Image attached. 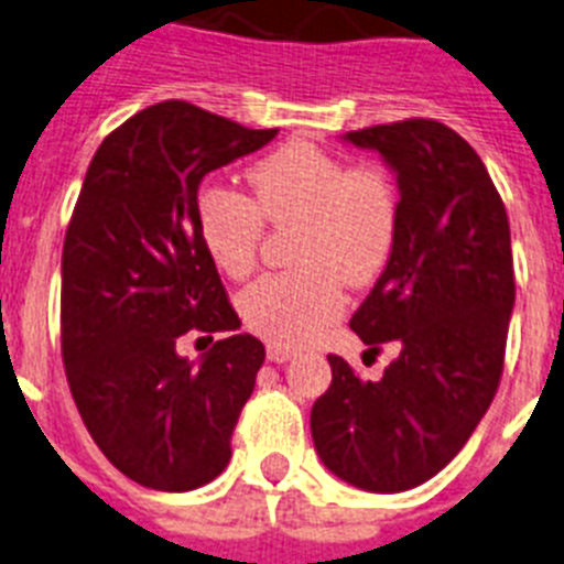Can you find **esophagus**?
<instances>
[{"label": "esophagus", "mask_w": 564, "mask_h": 564, "mask_svg": "<svg viewBox=\"0 0 564 564\" xmlns=\"http://www.w3.org/2000/svg\"><path fill=\"white\" fill-rule=\"evenodd\" d=\"M267 357L272 360V364H286V360L297 357V349H292V346H281V343H269Z\"/></svg>", "instance_id": "34e87169"}]
</instances>
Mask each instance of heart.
I'll return each instance as SVG.
<instances>
[{
  "mask_svg": "<svg viewBox=\"0 0 564 564\" xmlns=\"http://www.w3.org/2000/svg\"><path fill=\"white\" fill-rule=\"evenodd\" d=\"M252 198L207 184L198 193L200 243L229 278H247L258 263L267 221L303 229L295 263L303 269L267 275L238 297L254 335L297 346L321 335L346 306L343 281L369 283L394 252L400 195L386 170L355 166L315 144H286L249 170Z\"/></svg>",
  "mask_w": 564,
  "mask_h": 564,
  "instance_id": "b5f03b06",
  "label": "heart"
}]
</instances>
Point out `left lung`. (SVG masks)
<instances>
[{
    "mask_svg": "<svg viewBox=\"0 0 564 564\" xmlns=\"http://www.w3.org/2000/svg\"><path fill=\"white\" fill-rule=\"evenodd\" d=\"M343 139L398 173V243L349 326L369 351L394 340L400 355L380 380L329 355L312 440L332 474L398 494L443 471L497 394L517 292L511 229L486 164L452 127L405 119Z\"/></svg>",
    "mask_w": 564,
    "mask_h": 564,
    "instance_id": "1",
    "label": "left lung"
}]
</instances>
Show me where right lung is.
<instances>
[{
    "label": "right lung",
    "mask_w": 564,
    "mask_h": 564,
    "mask_svg": "<svg viewBox=\"0 0 564 564\" xmlns=\"http://www.w3.org/2000/svg\"><path fill=\"white\" fill-rule=\"evenodd\" d=\"M275 135L170 99L116 127L87 166L62 249V360L90 437L144 488L193 491L232 457L267 351L235 335L195 204L204 175ZM218 330L230 337L214 344ZM184 334L214 344L198 367L177 355Z\"/></svg>",
    "instance_id": "right-lung-1"
}]
</instances>
